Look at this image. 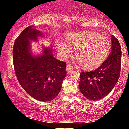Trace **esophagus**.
<instances>
[{
  "mask_svg": "<svg viewBox=\"0 0 129 129\" xmlns=\"http://www.w3.org/2000/svg\"><path fill=\"white\" fill-rule=\"evenodd\" d=\"M73 70V68L70 64H68L66 66V70L68 73H70Z\"/></svg>",
  "mask_w": 129,
  "mask_h": 129,
  "instance_id": "esophagus-1",
  "label": "esophagus"
}]
</instances>
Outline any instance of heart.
<instances>
[{
	"instance_id": "1",
	"label": "heart",
	"mask_w": 129,
	"mask_h": 129,
	"mask_svg": "<svg viewBox=\"0 0 129 129\" xmlns=\"http://www.w3.org/2000/svg\"><path fill=\"white\" fill-rule=\"evenodd\" d=\"M56 47L65 58L72 54L84 70H91L99 66L106 58L110 50V41L103 35L91 31L77 32L66 35L65 42L56 41Z\"/></svg>"
}]
</instances>
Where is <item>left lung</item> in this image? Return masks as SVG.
<instances>
[{"instance_id": "8db88e82", "label": "left lung", "mask_w": 129, "mask_h": 129, "mask_svg": "<svg viewBox=\"0 0 129 129\" xmlns=\"http://www.w3.org/2000/svg\"><path fill=\"white\" fill-rule=\"evenodd\" d=\"M111 51L102 64L93 71L81 73L80 91L90 100H99L112 90L119 80L121 67V48L117 38L111 37Z\"/></svg>"}]
</instances>
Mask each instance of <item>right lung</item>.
Instances as JSON below:
<instances>
[{
    "instance_id": "obj_1",
    "label": "right lung",
    "mask_w": 129,
    "mask_h": 129,
    "mask_svg": "<svg viewBox=\"0 0 129 129\" xmlns=\"http://www.w3.org/2000/svg\"><path fill=\"white\" fill-rule=\"evenodd\" d=\"M41 35L33 26L26 27L15 41L13 63L16 77L26 92L37 100L48 102L61 90L66 63L56 59L50 48L44 49L41 56L31 54L29 41L37 40Z\"/></svg>"
}]
</instances>
